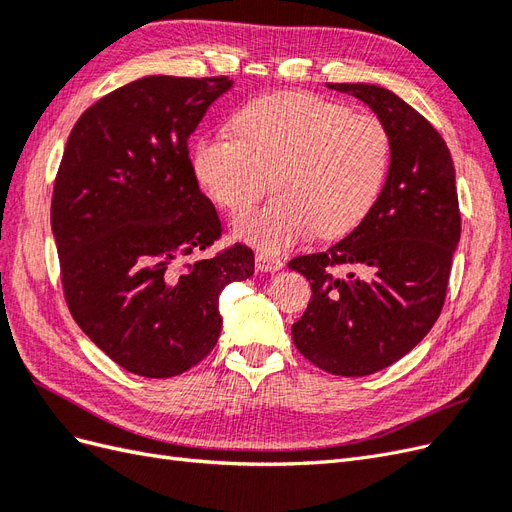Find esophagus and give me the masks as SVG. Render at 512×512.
I'll return each instance as SVG.
<instances>
[{"mask_svg":"<svg viewBox=\"0 0 512 512\" xmlns=\"http://www.w3.org/2000/svg\"><path fill=\"white\" fill-rule=\"evenodd\" d=\"M286 262L282 258L277 256H271V254H265V252H258L256 254V269L262 271V273H275L284 269Z\"/></svg>","mask_w":512,"mask_h":512,"instance_id":"34e87169","label":"esophagus"}]
</instances>
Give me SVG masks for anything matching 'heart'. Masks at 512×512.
Here are the masks:
<instances>
[{
    "instance_id": "b5f03b06",
    "label": "heart",
    "mask_w": 512,
    "mask_h": 512,
    "mask_svg": "<svg viewBox=\"0 0 512 512\" xmlns=\"http://www.w3.org/2000/svg\"><path fill=\"white\" fill-rule=\"evenodd\" d=\"M235 134L200 138L194 170L230 215H245L273 188L265 209L239 222V237L280 252L318 232L344 237L374 211L389 179L393 136L371 113L309 91H280L247 102Z\"/></svg>"
}]
</instances>
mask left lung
<instances>
[{
    "label": "left lung",
    "instance_id": "8db88e82",
    "mask_svg": "<svg viewBox=\"0 0 512 512\" xmlns=\"http://www.w3.org/2000/svg\"><path fill=\"white\" fill-rule=\"evenodd\" d=\"M363 100L393 136L378 203L346 239L288 262L312 284L292 342L333 376H369L393 365L431 331L446 299L461 235L455 166L444 138L393 91L329 83ZM352 266L348 276L336 273Z\"/></svg>",
    "mask_w": 512,
    "mask_h": 512
}]
</instances>
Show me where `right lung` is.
<instances>
[{
  "instance_id": "obj_1",
  "label": "right lung",
  "mask_w": 512,
  "mask_h": 512,
  "mask_svg": "<svg viewBox=\"0 0 512 512\" xmlns=\"http://www.w3.org/2000/svg\"><path fill=\"white\" fill-rule=\"evenodd\" d=\"M228 76L132 81L74 123L51 200L61 286L83 333L143 378H173L218 344L220 294L254 273L200 192L188 138Z\"/></svg>"
}]
</instances>
